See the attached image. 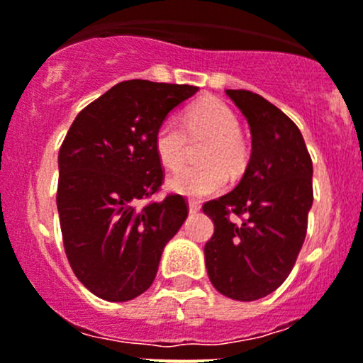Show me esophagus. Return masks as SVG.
Returning <instances> with one entry per match:
<instances>
[{
	"mask_svg": "<svg viewBox=\"0 0 363 363\" xmlns=\"http://www.w3.org/2000/svg\"><path fill=\"white\" fill-rule=\"evenodd\" d=\"M188 203H189V213H199L200 207H202V206H200L199 200H189Z\"/></svg>",
	"mask_w": 363,
	"mask_h": 363,
	"instance_id": "obj_1",
	"label": "esophagus"
}]
</instances>
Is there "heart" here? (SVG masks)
Wrapping results in <instances>:
<instances>
[{"label":"heart","instance_id":"b5f03b06","mask_svg":"<svg viewBox=\"0 0 363 363\" xmlns=\"http://www.w3.org/2000/svg\"><path fill=\"white\" fill-rule=\"evenodd\" d=\"M164 118L154 135V149L168 170L182 167L191 138H209L202 150L203 167H186L168 181L170 189L186 196H207L227 184V174L238 175L248 161V145L239 133V118L230 106L218 99H206L189 108L184 121ZM189 131L186 132L185 129Z\"/></svg>","mask_w":363,"mask_h":363}]
</instances>
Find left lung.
<instances>
[{
	"instance_id": "left-lung-1",
	"label": "left lung",
	"mask_w": 363,
	"mask_h": 363,
	"mask_svg": "<svg viewBox=\"0 0 363 363\" xmlns=\"http://www.w3.org/2000/svg\"><path fill=\"white\" fill-rule=\"evenodd\" d=\"M252 131V156L239 184L209 200L214 221L206 266L218 293L253 301L279 289L296 264L314 200L312 160L298 125L250 90H227Z\"/></svg>"
}]
</instances>
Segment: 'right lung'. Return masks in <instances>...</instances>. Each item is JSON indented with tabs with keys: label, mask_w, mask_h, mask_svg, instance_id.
<instances>
[{
	"label": "right lung",
	"mask_w": 363,
	"mask_h": 363,
	"mask_svg": "<svg viewBox=\"0 0 363 363\" xmlns=\"http://www.w3.org/2000/svg\"><path fill=\"white\" fill-rule=\"evenodd\" d=\"M191 84L129 79L77 113L58 154L56 206L74 275L106 301L152 286L164 245L188 218V200H149L164 181L154 135Z\"/></svg>",
	"instance_id": "add662e5"
}]
</instances>
